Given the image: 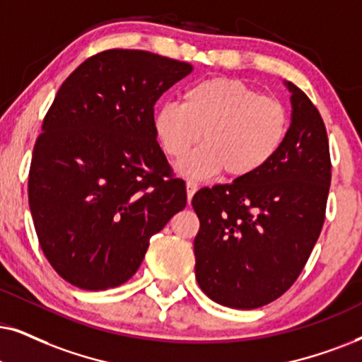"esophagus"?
<instances>
[{
    "label": "esophagus",
    "instance_id": "34e87169",
    "mask_svg": "<svg viewBox=\"0 0 362 362\" xmlns=\"http://www.w3.org/2000/svg\"><path fill=\"white\" fill-rule=\"evenodd\" d=\"M197 190H199V185H197L195 182H192V180L187 182V200H189V204H190L192 197H194Z\"/></svg>",
    "mask_w": 362,
    "mask_h": 362
}]
</instances>
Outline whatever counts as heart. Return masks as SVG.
<instances>
[{"mask_svg":"<svg viewBox=\"0 0 362 362\" xmlns=\"http://www.w3.org/2000/svg\"><path fill=\"white\" fill-rule=\"evenodd\" d=\"M289 125L282 100L223 76L190 85L182 105H162L153 117L160 147L173 160L184 158L202 135L204 148L178 163V172L195 180L221 172L230 180L255 175L282 148Z\"/></svg>","mask_w":362,"mask_h":362,"instance_id":"b5f03b06","label":"heart"}]
</instances>
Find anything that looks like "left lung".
Returning <instances> with one entry per match:
<instances>
[{
	"instance_id": "obj_1",
	"label": "left lung",
	"mask_w": 362,
	"mask_h": 362,
	"mask_svg": "<svg viewBox=\"0 0 362 362\" xmlns=\"http://www.w3.org/2000/svg\"><path fill=\"white\" fill-rule=\"evenodd\" d=\"M289 134L255 175L199 190L195 277L214 303L257 309L281 297L303 272L326 215L331 157L317 108L294 83Z\"/></svg>"
}]
</instances>
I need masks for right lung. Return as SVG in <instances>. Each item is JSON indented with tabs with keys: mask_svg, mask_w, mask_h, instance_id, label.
I'll use <instances>...</instances> for the list:
<instances>
[{
	"mask_svg": "<svg viewBox=\"0 0 362 362\" xmlns=\"http://www.w3.org/2000/svg\"><path fill=\"white\" fill-rule=\"evenodd\" d=\"M194 66L107 49L59 86L28 178L40 245L59 276L85 291L122 286L150 237L187 205L153 130V105Z\"/></svg>",
	"mask_w": 362,
	"mask_h": 362,
	"instance_id": "right-lung-1",
	"label": "right lung"
}]
</instances>
